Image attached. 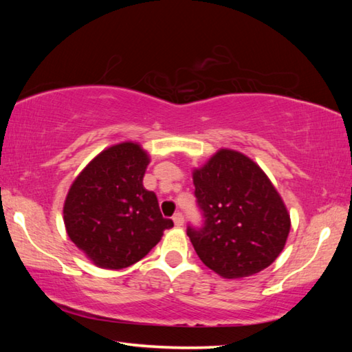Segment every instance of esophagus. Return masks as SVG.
I'll return each mask as SVG.
<instances>
[{"mask_svg":"<svg viewBox=\"0 0 352 352\" xmlns=\"http://www.w3.org/2000/svg\"><path fill=\"white\" fill-rule=\"evenodd\" d=\"M172 221H174V223L177 227H182L184 223V216L182 213H175L174 218H172Z\"/></svg>","mask_w":352,"mask_h":352,"instance_id":"1","label":"esophagus"}]
</instances>
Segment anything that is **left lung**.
<instances>
[{
  "instance_id": "1",
  "label": "left lung",
  "mask_w": 352,
  "mask_h": 352,
  "mask_svg": "<svg viewBox=\"0 0 352 352\" xmlns=\"http://www.w3.org/2000/svg\"><path fill=\"white\" fill-rule=\"evenodd\" d=\"M204 227L188 228L201 261L222 278H243L272 265L286 245L290 214L258 164L221 148L192 172Z\"/></svg>"
}]
</instances>
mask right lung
Listing matches in <instances>:
<instances>
[{"instance_id":"1","label":"right lung","mask_w":352,"mask_h":352,"mask_svg":"<svg viewBox=\"0 0 352 352\" xmlns=\"http://www.w3.org/2000/svg\"><path fill=\"white\" fill-rule=\"evenodd\" d=\"M149 154L121 142L95 155L66 195L63 222L74 245L102 269L144 258L174 222L163 218L155 193L144 188Z\"/></svg>"}]
</instances>
